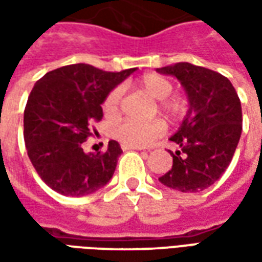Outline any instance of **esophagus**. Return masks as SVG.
I'll return each instance as SVG.
<instances>
[{
    "instance_id": "1",
    "label": "esophagus",
    "mask_w": 262,
    "mask_h": 262,
    "mask_svg": "<svg viewBox=\"0 0 262 262\" xmlns=\"http://www.w3.org/2000/svg\"><path fill=\"white\" fill-rule=\"evenodd\" d=\"M123 151H127V150H139V147H133V146H127V144H122L120 146Z\"/></svg>"
}]
</instances>
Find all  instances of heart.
Segmentation results:
<instances>
[{
	"label": "heart",
	"instance_id": "obj_1",
	"mask_svg": "<svg viewBox=\"0 0 262 262\" xmlns=\"http://www.w3.org/2000/svg\"><path fill=\"white\" fill-rule=\"evenodd\" d=\"M137 88L148 94L154 99H160V108L171 116L181 115L185 111L187 102L178 94L172 92V82L167 77L160 74H146L137 81ZM123 90L122 86H115L105 97L102 102L103 112L106 115H115L119 111ZM164 123L159 119L139 122L133 119H122L111 126V135L118 142L133 147H143L157 139L164 132Z\"/></svg>",
	"mask_w": 262,
	"mask_h": 262
}]
</instances>
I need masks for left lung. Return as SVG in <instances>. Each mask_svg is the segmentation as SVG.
I'll use <instances>...</instances> for the list:
<instances>
[{
	"label": "left lung",
	"instance_id": "8db88e82",
	"mask_svg": "<svg viewBox=\"0 0 262 262\" xmlns=\"http://www.w3.org/2000/svg\"><path fill=\"white\" fill-rule=\"evenodd\" d=\"M157 71L177 77L189 99L181 127L170 137L180 150H170L172 167L159 181L180 192H199L223 176L234 156L243 129L240 98L229 78L213 70L177 63Z\"/></svg>",
	"mask_w": 262,
	"mask_h": 262
}]
</instances>
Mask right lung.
<instances>
[{"label":"right lung","instance_id":"1","mask_svg":"<svg viewBox=\"0 0 262 262\" xmlns=\"http://www.w3.org/2000/svg\"><path fill=\"white\" fill-rule=\"evenodd\" d=\"M136 69L119 73L90 64L49 71L29 94L24 114V139L32 165L56 192L84 196L106 185L122 154L111 140L103 153L85 154L81 144L102 119L105 97Z\"/></svg>","mask_w":262,"mask_h":262}]
</instances>
